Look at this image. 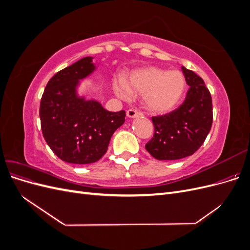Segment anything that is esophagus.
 I'll return each instance as SVG.
<instances>
[{
    "instance_id": "34e87169",
    "label": "esophagus",
    "mask_w": 250,
    "mask_h": 250,
    "mask_svg": "<svg viewBox=\"0 0 250 250\" xmlns=\"http://www.w3.org/2000/svg\"><path fill=\"white\" fill-rule=\"evenodd\" d=\"M126 115H127L128 118H135V117H138V116H142V112L131 108V109H128L127 110Z\"/></svg>"
}]
</instances>
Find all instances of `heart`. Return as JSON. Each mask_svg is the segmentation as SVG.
Masks as SVG:
<instances>
[{
	"label": "heart",
	"mask_w": 250,
	"mask_h": 250,
	"mask_svg": "<svg viewBox=\"0 0 250 250\" xmlns=\"http://www.w3.org/2000/svg\"><path fill=\"white\" fill-rule=\"evenodd\" d=\"M115 93L121 99H128L130 92L144 95L145 107L152 113L162 115L176 106L184 95L186 78L179 71H167L150 66L133 72L129 80L115 82Z\"/></svg>",
	"instance_id": "1"
}]
</instances>
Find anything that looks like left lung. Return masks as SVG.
Masks as SVG:
<instances>
[{
	"label": "left lung",
	"instance_id": "obj_1",
	"mask_svg": "<svg viewBox=\"0 0 250 250\" xmlns=\"http://www.w3.org/2000/svg\"><path fill=\"white\" fill-rule=\"evenodd\" d=\"M190 86L184 103L163 116L152 117L153 138L146 150L158 161H174L190 156L206 141L213 123L209 90L193 71L181 67Z\"/></svg>",
	"mask_w": 250,
	"mask_h": 250
}]
</instances>
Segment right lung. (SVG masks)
<instances>
[{
	"label": "right lung",
	"instance_id": "obj_1",
	"mask_svg": "<svg viewBox=\"0 0 250 250\" xmlns=\"http://www.w3.org/2000/svg\"><path fill=\"white\" fill-rule=\"evenodd\" d=\"M95 69L93 57H84L59 71L49 80L41 100L43 138L60 160L70 164L99 161L113 132L125 122L124 110L111 112L98 101L77 95L79 80Z\"/></svg>",
	"mask_w": 250,
	"mask_h": 250
}]
</instances>
